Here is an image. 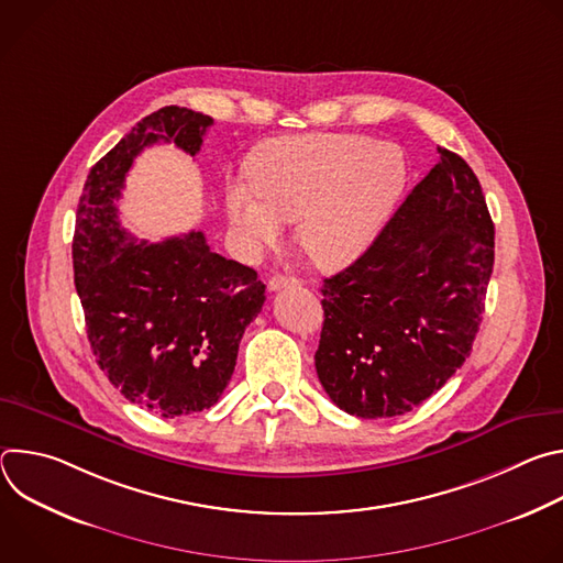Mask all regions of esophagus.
Segmentation results:
<instances>
[{
  "instance_id": "34e87169",
  "label": "esophagus",
  "mask_w": 563,
  "mask_h": 563,
  "mask_svg": "<svg viewBox=\"0 0 563 563\" xmlns=\"http://www.w3.org/2000/svg\"><path fill=\"white\" fill-rule=\"evenodd\" d=\"M298 280L294 276H283V274H276L269 278L267 283V289L269 291H278V289H287V287H296Z\"/></svg>"
}]
</instances>
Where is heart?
Segmentation results:
<instances>
[{"mask_svg": "<svg viewBox=\"0 0 563 563\" xmlns=\"http://www.w3.org/2000/svg\"><path fill=\"white\" fill-rule=\"evenodd\" d=\"M398 146L363 135H294L250 163V189L231 185L224 207L247 247L274 245L278 222L296 220V243L325 269L354 263L378 235L406 187Z\"/></svg>", "mask_w": 563, "mask_h": 563, "instance_id": "heart-1", "label": "heart"}]
</instances>
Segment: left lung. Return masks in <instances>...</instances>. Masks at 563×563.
Instances as JSON below:
<instances>
[{
	"label": "left lung",
	"instance_id": "1",
	"mask_svg": "<svg viewBox=\"0 0 563 563\" xmlns=\"http://www.w3.org/2000/svg\"><path fill=\"white\" fill-rule=\"evenodd\" d=\"M367 252L323 280L316 372L361 419L406 415L470 356L495 265V224L465 159L441 148Z\"/></svg>",
	"mask_w": 563,
	"mask_h": 563
}]
</instances>
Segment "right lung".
Masks as SVG:
<instances>
[{"label": "right lung", "mask_w": 563, "mask_h": 563, "mask_svg": "<svg viewBox=\"0 0 563 563\" xmlns=\"http://www.w3.org/2000/svg\"><path fill=\"white\" fill-rule=\"evenodd\" d=\"M211 124L185 107L142 118L96 163L75 213V289L96 361L126 400L165 419L220 398L265 285L252 267L211 252L202 231L137 243L115 202L142 148L174 142L196 155Z\"/></svg>", "instance_id": "obj_1"}]
</instances>
